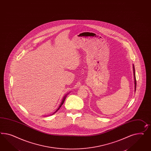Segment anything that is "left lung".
<instances>
[{"label": "left lung", "instance_id": "8db88e82", "mask_svg": "<svg viewBox=\"0 0 151 151\" xmlns=\"http://www.w3.org/2000/svg\"><path fill=\"white\" fill-rule=\"evenodd\" d=\"M133 71H134V91H136V76H135V70H134V67L133 65Z\"/></svg>", "mask_w": 151, "mask_h": 151}]
</instances>
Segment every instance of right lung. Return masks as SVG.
<instances>
[{
    "instance_id": "1",
    "label": "right lung",
    "mask_w": 151,
    "mask_h": 151,
    "mask_svg": "<svg viewBox=\"0 0 151 151\" xmlns=\"http://www.w3.org/2000/svg\"><path fill=\"white\" fill-rule=\"evenodd\" d=\"M68 94H69V93H68V94H66V95H65V96H64V97H63V99H62V102H61V103H60V106H59V107H58V109H57V110H56V111H55V112H54V113H53V114H55V112H57V111H58V110H59V109H60V107H61V106H62V105H63V104L64 103V102H65V98H66V97H67V95H68ZM53 114H52V115H53Z\"/></svg>"
}]
</instances>
